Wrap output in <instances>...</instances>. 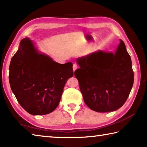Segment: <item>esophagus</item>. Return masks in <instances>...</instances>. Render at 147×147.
Listing matches in <instances>:
<instances>
[{"mask_svg":"<svg viewBox=\"0 0 147 147\" xmlns=\"http://www.w3.org/2000/svg\"><path fill=\"white\" fill-rule=\"evenodd\" d=\"M73 71H75L76 69H77V68H78V65L76 64V63H74L73 66Z\"/></svg>","mask_w":147,"mask_h":147,"instance_id":"1","label":"esophagus"}]
</instances>
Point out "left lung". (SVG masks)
I'll return each mask as SVG.
<instances>
[{"instance_id":"left-lung-1","label":"left lung","mask_w":147,"mask_h":147,"mask_svg":"<svg viewBox=\"0 0 147 147\" xmlns=\"http://www.w3.org/2000/svg\"><path fill=\"white\" fill-rule=\"evenodd\" d=\"M74 72L84 102L97 112L115 111L125 103L132 88L134 71L124 42L115 53L98 51L77 59Z\"/></svg>"}]
</instances>
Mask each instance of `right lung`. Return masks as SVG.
<instances>
[{
	"instance_id": "1",
	"label": "right lung",
	"mask_w": 147,
	"mask_h": 147,
	"mask_svg": "<svg viewBox=\"0 0 147 147\" xmlns=\"http://www.w3.org/2000/svg\"><path fill=\"white\" fill-rule=\"evenodd\" d=\"M9 81L23 108L32 115L50 113L58 106L73 63L60 64L37 51L29 38L20 42L9 65Z\"/></svg>"
}]
</instances>
